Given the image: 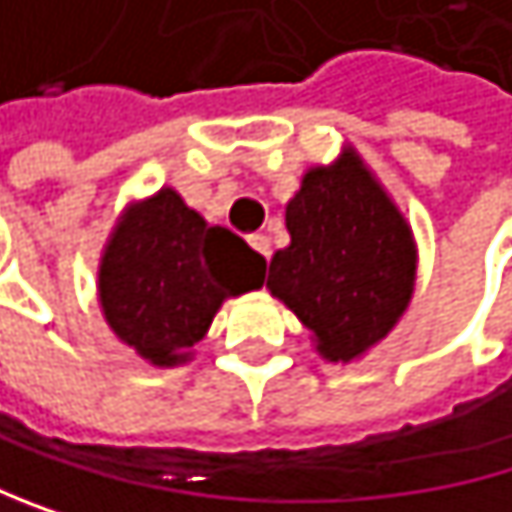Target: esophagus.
Listing matches in <instances>:
<instances>
[{
	"label": "esophagus",
	"mask_w": 512,
	"mask_h": 512,
	"mask_svg": "<svg viewBox=\"0 0 512 512\" xmlns=\"http://www.w3.org/2000/svg\"><path fill=\"white\" fill-rule=\"evenodd\" d=\"M250 247H253L262 259L271 256V241H268V235H250Z\"/></svg>",
	"instance_id": "esophagus-1"
}]
</instances>
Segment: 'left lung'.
<instances>
[{
  "mask_svg": "<svg viewBox=\"0 0 512 512\" xmlns=\"http://www.w3.org/2000/svg\"><path fill=\"white\" fill-rule=\"evenodd\" d=\"M284 216L290 244L271 256L265 287L299 317L326 363L363 360L415 293L409 219L351 143L302 173Z\"/></svg>",
  "mask_w": 512,
  "mask_h": 512,
  "instance_id": "obj_1",
  "label": "left lung"
}]
</instances>
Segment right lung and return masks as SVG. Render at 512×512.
<instances>
[{"instance_id": "add662e5", "label": "right lung", "mask_w": 512, "mask_h": 512, "mask_svg": "<svg viewBox=\"0 0 512 512\" xmlns=\"http://www.w3.org/2000/svg\"><path fill=\"white\" fill-rule=\"evenodd\" d=\"M262 280L256 250L161 186L118 213L97 265V302L121 345L155 369H173L192 363L222 302Z\"/></svg>"}]
</instances>
